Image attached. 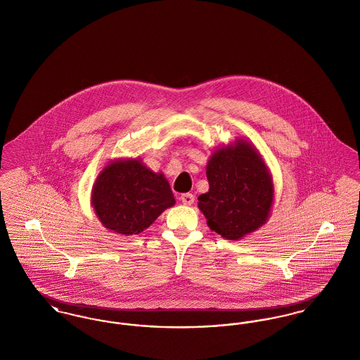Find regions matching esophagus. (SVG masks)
Wrapping results in <instances>:
<instances>
[{
	"label": "esophagus",
	"mask_w": 360,
	"mask_h": 360,
	"mask_svg": "<svg viewBox=\"0 0 360 360\" xmlns=\"http://www.w3.org/2000/svg\"><path fill=\"white\" fill-rule=\"evenodd\" d=\"M181 201L185 204V205H191L194 202V195L191 193H185L181 195Z\"/></svg>",
	"instance_id": "obj_1"
}]
</instances>
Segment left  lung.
<instances>
[{"label":"left lung","instance_id":"8db88e82","mask_svg":"<svg viewBox=\"0 0 360 360\" xmlns=\"http://www.w3.org/2000/svg\"><path fill=\"white\" fill-rule=\"evenodd\" d=\"M209 191L198 207L212 231L239 240L266 223L274 197L269 170L255 148L244 140L214 151L207 166Z\"/></svg>","mask_w":360,"mask_h":360}]
</instances>
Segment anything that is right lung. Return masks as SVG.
I'll return each mask as SVG.
<instances>
[{
  "instance_id": "add662e5",
  "label": "right lung",
  "mask_w": 360,
  "mask_h": 360,
  "mask_svg": "<svg viewBox=\"0 0 360 360\" xmlns=\"http://www.w3.org/2000/svg\"><path fill=\"white\" fill-rule=\"evenodd\" d=\"M91 204L101 223L121 235H139L175 204L163 174H155L140 160L112 162L98 175Z\"/></svg>"
}]
</instances>
